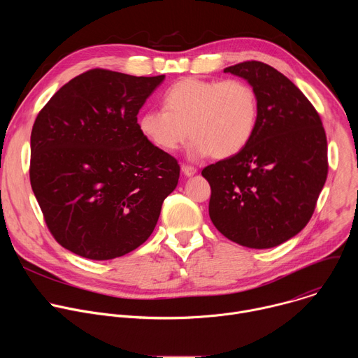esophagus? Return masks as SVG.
Returning a JSON list of instances; mask_svg holds the SVG:
<instances>
[{
  "label": "esophagus",
  "instance_id": "34e87169",
  "mask_svg": "<svg viewBox=\"0 0 358 358\" xmlns=\"http://www.w3.org/2000/svg\"><path fill=\"white\" fill-rule=\"evenodd\" d=\"M181 171H182L187 177H191V176H194V174L196 173V169L192 167V166H188V164H182V166H181Z\"/></svg>",
  "mask_w": 358,
  "mask_h": 358
}]
</instances>
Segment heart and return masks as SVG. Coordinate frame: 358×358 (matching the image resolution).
<instances>
[{"instance_id":"heart-1","label":"heart","mask_w":358,"mask_h":358,"mask_svg":"<svg viewBox=\"0 0 358 358\" xmlns=\"http://www.w3.org/2000/svg\"><path fill=\"white\" fill-rule=\"evenodd\" d=\"M163 109L138 117L140 133L156 148L173 152L192 137L194 157L228 159L252 140L259 119L257 90L242 79L182 78L162 96Z\"/></svg>"}]
</instances>
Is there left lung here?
Masks as SVG:
<instances>
[{
  "instance_id": "1",
  "label": "left lung",
  "mask_w": 358,
  "mask_h": 358,
  "mask_svg": "<svg viewBox=\"0 0 358 358\" xmlns=\"http://www.w3.org/2000/svg\"><path fill=\"white\" fill-rule=\"evenodd\" d=\"M257 90L259 119L238 155L210 164V218L232 242L278 246L310 221L329 173L322 119L299 87L275 68L246 61L225 68Z\"/></svg>"
}]
</instances>
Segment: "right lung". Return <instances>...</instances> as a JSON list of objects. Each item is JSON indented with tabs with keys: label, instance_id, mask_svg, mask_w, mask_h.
<instances>
[{
	"label": "right lung",
	"instance_id": "1",
	"mask_svg": "<svg viewBox=\"0 0 358 358\" xmlns=\"http://www.w3.org/2000/svg\"><path fill=\"white\" fill-rule=\"evenodd\" d=\"M163 80L90 69L64 85L35 119L32 191L49 232L82 258L115 259L144 243L177 187L178 162L137 123Z\"/></svg>",
	"mask_w": 358,
	"mask_h": 358
}]
</instances>
